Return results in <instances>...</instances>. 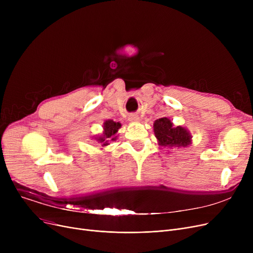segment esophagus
<instances>
[{"instance_id": "obj_1", "label": "esophagus", "mask_w": 253, "mask_h": 253, "mask_svg": "<svg viewBox=\"0 0 253 253\" xmlns=\"http://www.w3.org/2000/svg\"><path fill=\"white\" fill-rule=\"evenodd\" d=\"M128 119H129V121H131V122H138L139 121V117L136 114L129 115Z\"/></svg>"}]
</instances>
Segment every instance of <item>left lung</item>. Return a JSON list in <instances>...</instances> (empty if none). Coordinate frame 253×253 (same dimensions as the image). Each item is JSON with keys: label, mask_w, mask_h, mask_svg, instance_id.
<instances>
[{"label": "left lung", "mask_w": 253, "mask_h": 253, "mask_svg": "<svg viewBox=\"0 0 253 253\" xmlns=\"http://www.w3.org/2000/svg\"><path fill=\"white\" fill-rule=\"evenodd\" d=\"M155 136L158 143L165 148H184L192 143L190 131L181 126H174L171 120L164 117L154 123Z\"/></svg>", "instance_id": "obj_1"}]
</instances>
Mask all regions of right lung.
Returning <instances> with one entry per match:
<instances>
[{
    "label": "right lung",
    "mask_w": 253,
    "mask_h": 253,
    "mask_svg": "<svg viewBox=\"0 0 253 253\" xmlns=\"http://www.w3.org/2000/svg\"><path fill=\"white\" fill-rule=\"evenodd\" d=\"M120 128H121V123L115 122L113 120H106L103 123L102 134L95 137L96 141H98V143H100L102 147L110 144V141H115L117 139L116 133Z\"/></svg>",
    "instance_id": "right-lung-1"
}]
</instances>
